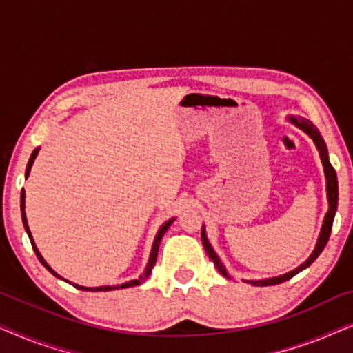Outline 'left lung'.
<instances>
[{
    "instance_id": "obj_1",
    "label": "left lung",
    "mask_w": 353,
    "mask_h": 353,
    "mask_svg": "<svg viewBox=\"0 0 353 353\" xmlns=\"http://www.w3.org/2000/svg\"><path fill=\"white\" fill-rule=\"evenodd\" d=\"M288 122L296 125L297 128H301L303 133L308 134V137L312 138L313 144H315L318 154H320V159H321V163H323V170H325V178H326V199H327V212L325 215V220H323V225H321V231H320V236H318V241L315 244V249H313V252L310 254V257H308L305 262L299 265L297 268L291 270V272L284 273V274H278V276H272V278H263V279H243V281L252 284V286H273V284H279V283H284L288 281V279H291L294 274L301 273L302 270H305L310 267V265L315 262L318 255L323 252V249H325V245L327 243V239H330V234H331V230H332V221H334V215H336V210H337V199H339V186H337V175H336V170L332 168L331 162H330V156H327V148H326V143L323 137L318 132V128L313 125L310 120L301 117V115H288ZM201 238H202V244H204V249L207 255H209L212 262L216 267V270L223 274L225 278L231 279V274L228 273V270L221 262V259L216 255V252L212 248L209 238H207V231H205V226L202 225V230H201Z\"/></svg>"
}]
</instances>
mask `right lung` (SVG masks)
Listing matches in <instances>:
<instances>
[{"label":"right lung","mask_w":353,"mask_h":353,"mask_svg":"<svg viewBox=\"0 0 353 353\" xmlns=\"http://www.w3.org/2000/svg\"><path fill=\"white\" fill-rule=\"evenodd\" d=\"M38 151H40V148H37L35 151L32 152V156H30V159H28V163H27V168H26V178H28V175H30V170H32V165H33V162H35V159H37V156H38ZM21 212H22V221H23V228H26V231H27V234H28V238H30V243H32V248H33V250H35V254H37V257H38V260H40V262L43 263V267H45L48 272H51L52 274H54L56 278H61V279H64L62 276H59V274H57L54 270H52L50 265H48V262L45 259H43V255L40 254V250H38V248L35 245V241H33V238H32V233H30V228H28V223H27V216H26V191H21ZM173 221H175V216H173V219H170V220H167L165 223H163L161 228H159V231H157V234H156V238H154V243H152V248H151V254H149V260H148V265H146V268H144V272L139 274V278H137V279H130V281H127V283H123V284H117V286H99V288H85V286H80V284H75V283H72V281H67V279H64V281H67L69 284H74V286L77 288V289H81V291H94V292H98V291H114V289H120V288H133V286H138V284H141L143 281H146V278H149V274H151V272H152V268H154V265H156V260H157V252H159V244H161V241H162V236L165 234V231L168 230V226H170Z\"/></svg>","instance_id":"add662e5"}]
</instances>
